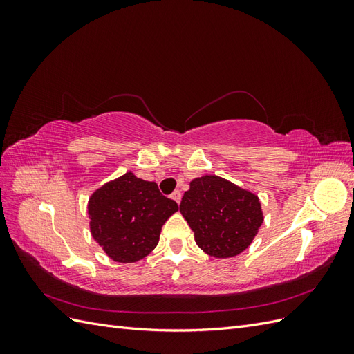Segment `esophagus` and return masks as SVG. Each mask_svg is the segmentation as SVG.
Instances as JSON below:
<instances>
[{
  "label": "esophagus",
  "mask_w": 354,
  "mask_h": 354,
  "mask_svg": "<svg viewBox=\"0 0 354 354\" xmlns=\"http://www.w3.org/2000/svg\"><path fill=\"white\" fill-rule=\"evenodd\" d=\"M171 198H173L177 203H180V201H181V192L180 190H174L173 195H171Z\"/></svg>",
  "instance_id": "obj_1"
}]
</instances>
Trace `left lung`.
<instances>
[{"mask_svg":"<svg viewBox=\"0 0 354 354\" xmlns=\"http://www.w3.org/2000/svg\"><path fill=\"white\" fill-rule=\"evenodd\" d=\"M180 212L194 230L196 245L216 259L245 251L264 220L259 196L218 176L192 180Z\"/></svg>","mask_w":354,"mask_h":354,"instance_id":"left-lung-1","label":"left lung"}]
</instances>
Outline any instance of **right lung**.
I'll return each instance as SVG.
<instances>
[{
	"mask_svg": "<svg viewBox=\"0 0 354 354\" xmlns=\"http://www.w3.org/2000/svg\"><path fill=\"white\" fill-rule=\"evenodd\" d=\"M178 211L155 181L128 171L104 183L88 199L90 232L111 260L136 263L151 254L164 223Z\"/></svg>",
	"mask_w": 354,
	"mask_h": 354,
	"instance_id": "right-lung-1",
	"label": "right lung"
}]
</instances>
